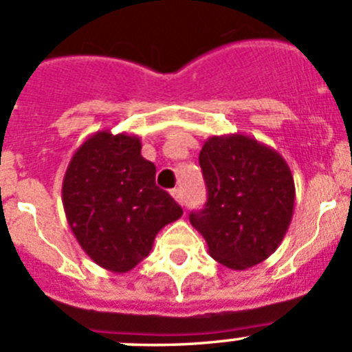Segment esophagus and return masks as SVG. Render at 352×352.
<instances>
[{
  "label": "esophagus",
  "instance_id": "esophagus-1",
  "mask_svg": "<svg viewBox=\"0 0 352 352\" xmlns=\"http://www.w3.org/2000/svg\"><path fill=\"white\" fill-rule=\"evenodd\" d=\"M170 194H172V197L175 199V201L179 202V204H184V194H182V190H180V189H173Z\"/></svg>",
  "mask_w": 352,
  "mask_h": 352
}]
</instances>
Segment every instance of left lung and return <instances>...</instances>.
<instances>
[{
  "mask_svg": "<svg viewBox=\"0 0 352 352\" xmlns=\"http://www.w3.org/2000/svg\"><path fill=\"white\" fill-rule=\"evenodd\" d=\"M208 202L189 214L209 255L233 271L254 267L285 239L294 209L286 160L243 134L212 136L199 153Z\"/></svg>",
  "mask_w": 352,
  "mask_h": 352,
  "instance_id": "obj_1",
  "label": "left lung"
}]
</instances>
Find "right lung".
<instances>
[{"label": "right lung", "mask_w": 352, "mask_h": 352, "mask_svg": "<svg viewBox=\"0 0 352 352\" xmlns=\"http://www.w3.org/2000/svg\"><path fill=\"white\" fill-rule=\"evenodd\" d=\"M156 166L141 156L138 136L109 129L91 134L71 158L63 206L85 254L110 272L131 271L182 208L155 184Z\"/></svg>", "instance_id": "obj_1"}]
</instances>
